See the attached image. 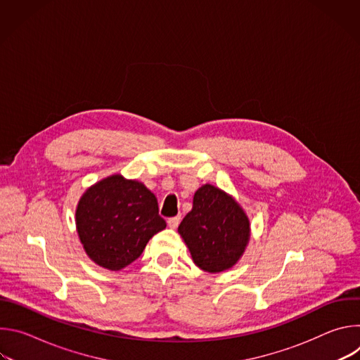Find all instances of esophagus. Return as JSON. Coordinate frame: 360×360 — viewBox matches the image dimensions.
Wrapping results in <instances>:
<instances>
[{
    "mask_svg": "<svg viewBox=\"0 0 360 360\" xmlns=\"http://www.w3.org/2000/svg\"><path fill=\"white\" fill-rule=\"evenodd\" d=\"M179 222H181V217H179V215H178V217H174V218H169V219H168V226L172 228V229H175V228L179 225Z\"/></svg>",
    "mask_w": 360,
    "mask_h": 360,
    "instance_id": "esophagus-1",
    "label": "esophagus"
}]
</instances>
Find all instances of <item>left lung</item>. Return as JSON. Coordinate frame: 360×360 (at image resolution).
<instances>
[{
    "label": "left lung",
    "mask_w": 360,
    "mask_h": 360,
    "mask_svg": "<svg viewBox=\"0 0 360 360\" xmlns=\"http://www.w3.org/2000/svg\"><path fill=\"white\" fill-rule=\"evenodd\" d=\"M178 232L195 265L218 274L240 259L249 242L250 225L231 195L207 184L195 192L192 211L182 219Z\"/></svg>",
    "instance_id": "obj_1"
}]
</instances>
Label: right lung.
<instances>
[{
    "label": "right lung",
    "mask_w": 360,
    "mask_h": 360,
    "mask_svg": "<svg viewBox=\"0 0 360 360\" xmlns=\"http://www.w3.org/2000/svg\"><path fill=\"white\" fill-rule=\"evenodd\" d=\"M79 240L89 258L110 271H121L167 228L158 200L142 182L111 175L88 188L75 211Z\"/></svg>",
    "instance_id": "obj_1"
}]
</instances>
